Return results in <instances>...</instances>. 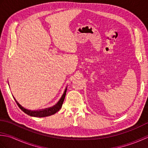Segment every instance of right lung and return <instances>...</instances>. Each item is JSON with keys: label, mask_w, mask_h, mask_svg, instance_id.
Instances as JSON below:
<instances>
[{"label": "right lung", "mask_w": 148, "mask_h": 148, "mask_svg": "<svg viewBox=\"0 0 148 148\" xmlns=\"http://www.w3.org/2000/svg\"><path fill=\"white\" fill-rule=\"evenodd\" d=\"M67 86L66 87V88L64 91V93L62 96V97L58 100V102L56 103L55 105H54L52 107H50V108H46V109H39V110H29L25 109L23 108V106H21L20 103L16 101V100L15 99L14 97H13L14 100L16 102L17 105L18 106L19 108L21 109L22 111H23L25 114L29 115L30 116H34V117H39V118H42V117H46V116H49L55 114L56 112H57L60 109H61L63 102L64 101L65 99V97L66 95V92H67Z\"/></svg>", "instance_id": "right-lung-1"}]
</instances>
